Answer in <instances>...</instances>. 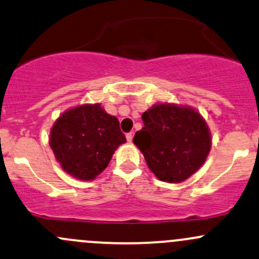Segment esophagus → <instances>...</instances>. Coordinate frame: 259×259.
Listing matches in <instances>:
<instances>
[{
	"label": "esophagus",
	"mask_w": 259,
	"mask_h": 259,
	"mask_svg": "<svg viewBox=\"0 0 259 259\" xmlns=\"http://www.w3.org/2000/svg\"><path fill=\"white\" fill-rule=\"evenodd\" d=\"M126 140L129 141V143H132V141H133V133H127V134H126Z\"/></svg>",
	"instance_id": "obj_1"
}]
</instances>
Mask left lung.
<instances>
[{
  "label": "left lung",
  "instance_id": "8db88e82",
  "mask_svg": "<svg viewBox=\"0 0 259 259\" xmlns=\"http://www.w3.org/2000/svg\"><path fill=\"white\" fill-rule=\"evenodd\" d=\"M141 119L144 126L135 133L133 141L157 179L179 184L203 165L211 149V135L197 111L156 104Z\"/></svg>",
  "mask_w": 259,
  "mask_h": 259
}]
</instances>
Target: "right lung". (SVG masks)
Wrapping results in <instances>:
<instances>
[{"mask_svg":"<svg viewBox=\"0 0 259 259\" xmlns=\"http://www.w3.org/2000/svg\"><path fill=\"white\" fill-rule=\"evenodd\" d=\"M124 143L126 139L119 120L100 104H84L65 111L54 122L50 139L62 168L84 181L99 175Z\"/></svg>","mask_w":259,"mask_h":259,"instance_id":"obj_1","label":"right lung"}]
</instances>
